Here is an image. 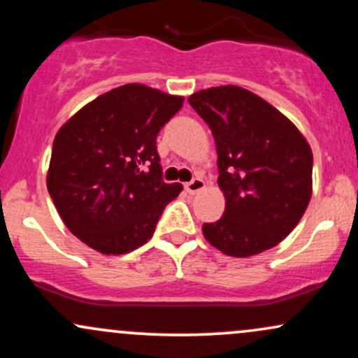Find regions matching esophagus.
Masks as SVG:
<instances>
[{"label":"esophagus","instance_id":"1","mask_svg":"<svg viewBox=\"0 0 358 358\" xmlns=\"http://www.w3.org/2000/svg\"><path fill=\"white\" fill-rule=\"evenodd\" d=\"M205 188V182L202 178H193L192 182H188L187 185H185V190H187L188 193H199L202 192Z\"/></svg>","mask_w":358,"mask_h":358}]
</instances>
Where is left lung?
<instances>
[{
    "instance_id": "left-lung-1",
    "label": "left lung",
    "mask_w": 358,
    "mask_h": 358,
    "mask_svg": "<svg viewBox=\"0 0 358 358\" xmlns=\"http://www.w3.org/2000/svg\"><path fill=\"white\" fill-rule=\"evenodd\" d=\"M188 102L210 127L224 215L202 231L227 256L249 257L278 245L311 199L313 153L298 127L248 89L220 85Z\"/></svg>"
}]
</instances>
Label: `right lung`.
<instances>
[{"label": "right lung", "mask_w": 358, "mask_h": 358, "mask_svg": "<svg viewBox=\"0 0 358 358\" xmlns=\"http://www.w3.org/2000/svg\"><path fill=\"white\" fill-rule=\"evenodd\" d=\"M183 97L126 84L84 106L53 139L47 188L73 236L102 254L146 244L180 183L163 182L156 136Z\"/></svg>", "instance_id": "1"}]
</instances>
